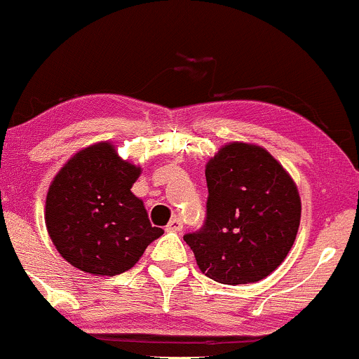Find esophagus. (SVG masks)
Wrapping results in <instances>:
<instances>
[{
    "label": "esophagus",
    "mask_w": 359,
    "mask_h": 359,
    "mask_svg": "<svg viewBox=\"0 0 359 359\" xmlns=\"http://www.w3.org/2000/svg\"><path fill=\"white\" fill-rule=\"evenodd\" d=\"M166 231H169V232H181V231H183V222H181L180 217H175V219L169 220V224L166 225Z\"/></svg>",
    "instance_id": "obj_1"
}]
</instances>
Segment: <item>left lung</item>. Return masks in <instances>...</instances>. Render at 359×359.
<instances>
[{
	"label": "left lung",
	"instance_id": "1",
	"mask_svg": "<svg viewBox=\"0 0 359 359\" xmlns=\"http://www.w3.org/2000/svg\"><path fill=\"white\" fill-rule=\"evenodd\" d=\"M207 219L183 237L200 271L224 285L255 283L285 261L299 232L295 181L266 149L220 147L205 168Z\"/></svg>",
	"mask_w": 359,
	"mask_h": 359
}]
</instances>
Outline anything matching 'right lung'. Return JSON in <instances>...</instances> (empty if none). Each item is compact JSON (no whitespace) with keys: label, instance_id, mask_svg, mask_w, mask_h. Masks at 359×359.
<instances>
[{"label":"right lung","instance_id":"right-lung-1","mask_svg":"<svg viewBox=\"0 0 359 359\" xmlns=\"http://www.w3.org/2000/svg\"><path fill=\"white\" fill-rule=\"evenodd\" d=\"M139 176L110 142L76 152L60 168L47 191L46 227L67 263L90 275H120L163 236L130 191Z\"/></svg>","mask_w":359,"mask_h":359}]
</instances>
